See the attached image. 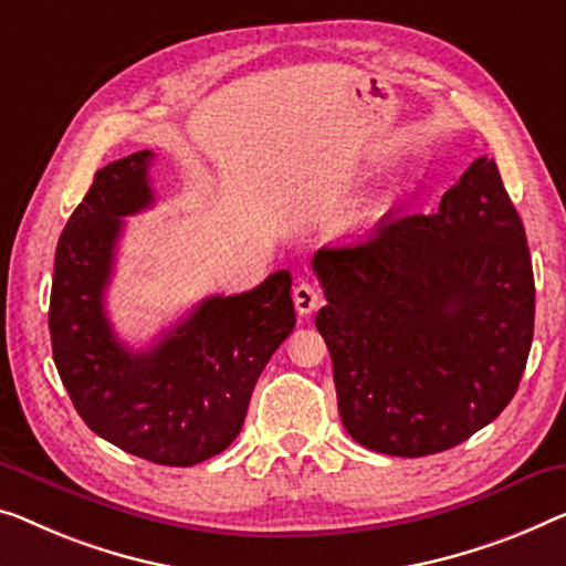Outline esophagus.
Masks as SVG:
<instances>
[{"label":"esophagus","instance_id":"obj_1","mask_svg":"<svg viewBox=\"0 0 566 566\" xmlns=\"http://www.w3.org/2000/svg\"><path fill=\"white\" fill-rule=\"evenodd\" d=\"M292 297L300 315H310V312H315L319 307V292L310 282H300L294 286Z\"/></svg>","mask_w":566,"mask_h":566}]
</instances>
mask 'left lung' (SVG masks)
Here are the masks:
<instances>
[{
	"instance_id": "8db88e82",
	"label": "left lung",
	"mask_w": 566,
	"mask_h": 566,
	"mask_svg": "<svg viewBox=\"0 0 566 566\" xmlns=\"http://www.w3.org/2000/svg\"><path fill=\"white\" fill-rule=\"evenodd\" d=\"M312 269L337 409L358 444L424 458L509 407L534 337V272L493 159H475L437 213L381 221L356 247L319 249Z\"/></svg>"
}]
</instances>
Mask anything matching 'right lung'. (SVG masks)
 <instances>
[{
    "label": "right lung",
    "instance_id": "add662e5",
    "mask_svg": "<svg viewBox=\"0 0 566 566\" xmlns=\"http://www.w3.org/2000/svg\"><path fill=\"white\" fill-rule=\"evenodd\" d=\"M142 149L101 167L55 249L50 340L75 411L106 442L142 460L190 468L239 437L251 391L294 331L292 276L269 274L243 294L206 297L145 350L106 317L122 218L155 202Z\"/></svg>",
    "mask_w": 566,
    "mask_h": 566
}]
</instances>
